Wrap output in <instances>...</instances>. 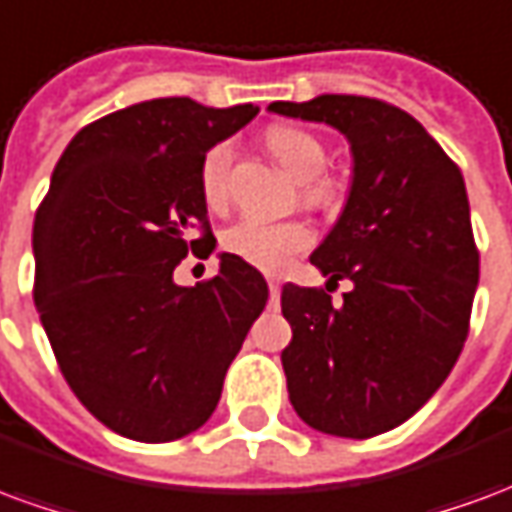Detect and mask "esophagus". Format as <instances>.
<instances>
[{
	"mask_svg": "<svg viewBox=\"0 0 512 512\" xmlns=\"http://www.w3.org/2000/svg\"><path fill=\"white\" fill-rule=\"evenodd\" d=\"M268 293H271V299H279V282L277 279H268Z\"/></svg>",
	"mask_w": 512,
	"mask_h": 512,
	"instance_id": "esophagus-1",
	"label": "esophagus"
}]
</instances>
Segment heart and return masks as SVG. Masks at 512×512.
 <instances>
[{
	"instance_id": "obj_1",
	"label": "heart",
	"mask_w": 512,
	"mask_h": 512,
	"mask_svg": "<svg viewBox=\"0 0 512 512\" xmlns=\"http://www.w3.org/2000/svg\"><path fill=\"white\" fill-rule=\"evenodd\" d=\"M268 150L293 178L304 180V191L310 202H332L337 197V183L323 178L326 167V145L312 131L296 126H274L266 134ZM230 142H219L205 150L197 169L200 194L208 208L219 211L227 202V175H230ZM315 235L304 222H271L260 216H244L222 233V246L230 255L263 271H279L296 252L310 249Z\"/></svg>"
}]
</instances>
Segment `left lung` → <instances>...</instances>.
Returning a JSON list of instances; mask_svg holds the SVG:
<instances>
[{
	"label": "left lung",
	"mask_w": 512,
	"mask_h": 512,
	"mask_svg": "<svg viewBox=\"0 0 512 512\" xmlns=\"http://www.w3.org/2000/svg\"><path fill=\"white\" fill-rule=\"evenodd\" d=\"M268 112L326 123L351 145L348 200L310 263L354 290L334 307L326 290L282 288L293 329L282 367L310 428L370 439L428 403L469 334L480 255L463 175L414 117L376 98L318 95Z\"/></svg>",
	"instance_id": "obj_1"
}]
</instances>
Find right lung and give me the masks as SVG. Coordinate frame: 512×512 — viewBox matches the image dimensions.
<instances>
[{"label":"right lung","instance_id":"right-lung-1","mask_svg":"<svg viewBox=\"0 0 512 512\" xmlns=\"http://www.w3.org/2000/svg\"><path fill=\"white\" fill-rule=\"evenodd\" d=\"M257 112L153 98L84 126L54 167L32 230L35 307L73 395L126 439L202 428L266 307L263 274L230 252L208 282L172 279L189 249L216 246L200 158Z\"/></svg>","mask_w":512,"mask_h":512}]
</instances>
